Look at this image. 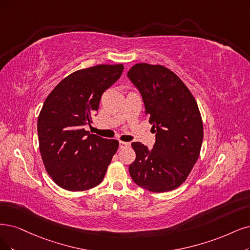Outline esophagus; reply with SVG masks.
Here are the masks:
<instances>
[{
    "instance_id": "1",
    "label": "esophagus",
    "mask_w": 250,
    "mask_h": 250,
    "mask_svg": "<svg viewBox=\"0 0 250 250\" xmlns=\"http://www.w3.org/2000/svg\"><path fill=\"white\" fill-rule=\"evenodd\" d=\"M130 142H125V141H119V147L120 148H125V147H130Z\"/></svg>"
}]
</instances>
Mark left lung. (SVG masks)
I'll use <instances>...</instances> for the list:
<instances>
[{
	"label": "left lung",
	"mask_w": 250,
	"mask_h": 250,
	"mask_svg": "<svg viewBox=\"0 0 250 250\" xmlns=\"http://www.w3.org/2000/svg\"><path fill=\"white\" fill-rule=\"evenodd\" d=\"M127 78L139 90L155 133L152 149L132 143L136 160L128 167L131 177L149 191L175 189L200 154L203 123L197 102L176 74L160 64L136 63Z\"/></svg>",
	"instance_id": "8db88e82"
}]
</instances>
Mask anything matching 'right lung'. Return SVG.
<instances>
[{
    "label": "right lung",
    "instance_id": "right-lung-1",
    "mask_svg": "<svg viewBox=\"0 0 250 250\" xmlns=\"http://www.w3.org/2000/svg\"><path fill=\"white\" fill-rule=\"evenodd\" d=\"M123 71L122 63L76 71L46 98L37 125L39 147L46 171L62 188L82 191L104 179L118 141L89 134L83 126L90 125L102 95Z\"/></svg>",
    "mask_w": 250,
    "mask_h": 250
}]
</instances>
